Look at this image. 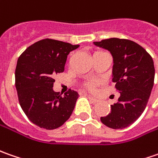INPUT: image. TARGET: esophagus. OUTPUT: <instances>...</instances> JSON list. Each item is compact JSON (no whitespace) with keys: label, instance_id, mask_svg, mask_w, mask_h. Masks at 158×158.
<instances>
[{"label":"esophagus","instance_id":"obj_1","mask_svg":"<svg viewBox=\"0 0 158 158\" xmlns=\"http://www.w3.org/2000/svg\"><path fill=\"white\" fill-rule=\"evenodd\" d=\"M87 97H88V99H89L90 101H91L92 103H97V102H98V100L95 99V98H94V97H92V96L90 95H88Z\"/></svg>","mask_w":158,"mask_h":158}]
</instances>
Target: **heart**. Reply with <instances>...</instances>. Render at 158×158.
I'll use <instances>...</instances> for the list:
<instances>
[{"label": "heart", "mask_w": 158, "mask_h": 158, "mask_svg": "<svg viewBox=\"0 0 158 158\" xmlns=\"http://www.w3.org/2000/svg\"><path fill=\"white\" fill-rule=\"evenodd\" d=\"M96 84H97V83L94 82V81H91V82H88V83H87L86 86H87L88 89L91 90V91H93V90H94V88H95Z\"/></svg>", "instance_id": "1"}]
</instances>
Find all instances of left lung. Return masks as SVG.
<instances>
[{
    "instance_id": "obj_1",
    "label": "left lung",
    "mask_w": 158,
    "mask_h": 158,
    "mask_svg": "<svg viewBox=\"0 0 158 158\" xmlns=\"http://www.w3.org/2000/svg\"><path fill=\"white\" fill-rule=\"evenodd\" d=\"M108 50L114 58L113 82L121 94L111 111L101 117L108 128H127L143 113L154 85L153 59L141 45L128 39L109 38L94 43Z\"/></svg>"
}]
</instances>
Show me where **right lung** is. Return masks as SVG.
Returning a JSON list of instances; mask_svg holds the SVG:
<instances>
[{
  "instance_id": "1",
  "label": "right lung",
  "mask_w": 158,
  "mask_h": 158,
  "mask_svg": "<svg viewBox=\"0 0 158 158\" xmlns=\"http://www.w3.org/2000/svg\"><path fill=\"white\" fill-rule=\"evenodd\" d=\"M79 45L51 38L29 46L18 57L15 88L23 111L30 122L45 129L61 127L73 111L79 94L53 91L54 77L63 73L68 54Z\"/></svg>"
}]
</instances>
